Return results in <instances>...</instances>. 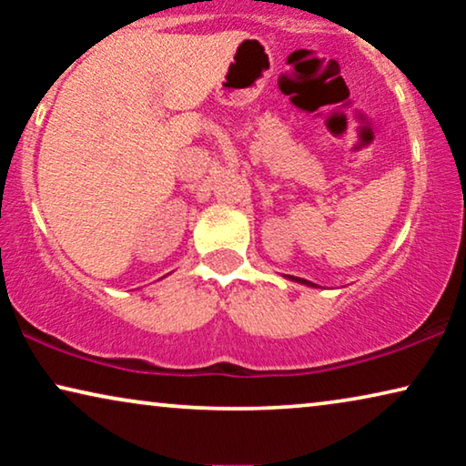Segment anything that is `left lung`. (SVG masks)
<instances>
[{"label":"left lung","mask_w":466,"mask_h":466,"mask_svg":"<svg viewBox=\"0 0 466 466\" xmlns=\"http://www.w3.org/2000/svg\"><path fill=\"white\" fill-rule=\"evenodd\" d=\"M290 279H297V282H301V284H309V286H314L311 282H308V279H301V278H295V276H289Z\"/></svg>","instance_id":"8db88e82"}]
</instances>
